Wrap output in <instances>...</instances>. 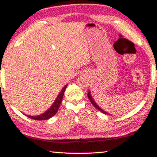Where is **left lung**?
Segmentation results:
<instances>
[{"label": "left lung", "mask_w": 157, "mask_h": 157, "mask_svg": "<svg viewBox=\"0 0 157 157\" xmlns=\"http://www.w3.org/2000/svg\"><path fill=\"white\" fill-rule=\"evenodd\" d=\"M88 98H89V101H91V103H92L93 106H94V107L96 108V109L99 110V111H101V113H104V114H106V115H109V113H106V111H104V109H101V108L100 107V106H98V105L97 104H96V103H95V101H94V99H93V98H92V94H91V92H90V91H89V92H88Z\"/></svg>", "instance_id": "obj_1"}]
</instances>
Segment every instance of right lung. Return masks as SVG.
I'll return each instance as SVG.
<instances>
[{"mask_svg": "<svg viewBox=\"0 0 157 157\" xmlns=\"http://www.w3.org/2000/svg\"><path fill=\"white\" fill-rule=\"evenodd\" d=\"M67 86H68V84L65 85V86L62 89L61 92H59V94H58V96L56 97V99H55L53 104L51 105V107L48 108V109L46 110L44 113H43L42 114L37 115H27V117H29V118H32V119L42 121V120L49 119V118H51V117H53V115H56V113H57L58 109H59L60 104H61L62 103V100H63V95H64V93H65V89H66L67 88Z\"/></svg>", "mask_w": 157, "mask_h": 157, "instance_id": "right-lung-1", "label": "right lung"}]
</instances>
